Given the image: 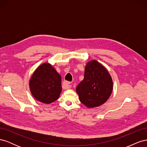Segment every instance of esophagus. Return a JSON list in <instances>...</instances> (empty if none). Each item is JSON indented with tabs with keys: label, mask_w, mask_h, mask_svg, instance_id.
Returning a JSON list of instances; mask_svg holds the SVG:
<instances>
[{
	"label": "esophagus",
	"mask_w": 147,
	"mask_h": 147,
	"mask_svg": "<svg viewBox=\"0 0 147 147\" xmlns=\"http://www.w3.org/2000/svg\"><path fill=\"white\" fill-rule=\"evenodd\" d=\"M63 85H64V89H69L72 87V85H71V83L69 82H67V81L64 82Z\"/></svg>",
	"instance_id": "1"
}]
</instances>
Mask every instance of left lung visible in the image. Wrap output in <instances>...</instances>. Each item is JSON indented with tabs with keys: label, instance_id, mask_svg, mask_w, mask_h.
<instances>
[{
	"label": "left lung",
	"instance_id": "left-lung-1",
	"mask_svg": "<svg viewBox=\"0 0 147 147\" xmlns=\"http://www.w3.org/2000/svg\"><path fill=\"white\" fill-rule=\"evenodd\" d=\"M113 81L104 67L96 60L85 66L84 79L76 88L79 99L88 108L99 107L112 94Z\"/></svg>",
	"mask_w": 147,
	"mask_h": 147
}]
</instances>
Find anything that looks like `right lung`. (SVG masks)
<instances>
[{
    "label": "right lung",
    "instance_id": "add662e5",
    "mask_svg": "<svg viewBox=\"0 0 147 147\" xmlns=\"http://www.w3.org/2000/svg\"><path fill=\"white\" fill-rule=\"evenodd\" d=\"M29 88L34 98L50 104L59 98L62 91L61 77L49 63L38 66L29 80Z\"/></svg>",
    "mask_w": 147,
    "mask_h": 147
}]
</instances>
